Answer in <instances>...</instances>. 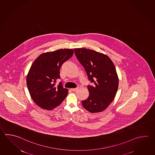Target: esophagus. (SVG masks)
I'll return each instance as SVG.
<instances>
[{
	"instance_id": "1",
	"label": "esophagus",
	"mask_w": 155,
	"mask_h": 155,
	"mask_svg": "<svg viewBox=\"0 0 155 155\" xmlns=\"http://www.w3.org/2000/svg\"><path fill=\"white\" fill-rule=\"evenodd\" d=\"M78 89V88H71V90L72 91H77Z\"/></svg>"
}]
</instances>
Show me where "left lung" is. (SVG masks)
I'll return each mask as SVG.
<instances>
[{
	"mask_svg": "<svg viewBox=\"0 0 155 155\" xmlns=\"http://www.w3.org/2000/svg\"><path fill=\"white\" fill-rule=\"evenodd\" d=\"M78 60L85 69L89 81V97L82 101L83 107L90 113L104 110L113 101L119 85L114 63L104 54L84 48H74Z\"/></svg>",
	"mask_w": 155,
	"mask_h": 155,
	"instance_id": "8db88e82",
	"label": "left lung"
}]
</instances>
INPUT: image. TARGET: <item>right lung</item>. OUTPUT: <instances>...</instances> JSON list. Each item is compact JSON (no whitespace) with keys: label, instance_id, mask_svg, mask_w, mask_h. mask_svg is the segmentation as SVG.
Wrapping results in <instances>:
<instances>
[{"label":"right lung","instance_id":"obj_1","mask_svg":"<svg viewBox=\"0 0 155 155\" xmlns=\"http://www.w3.org/2000/svg\"><path fill=\"white\" fill-rule=\"evenodd\" d=\"M73 49H60L41 54L32 64L28 71L26 84L32 100L38 107L52 110L63 101L68 91L63 88L60 70L65 61L72 57Z\"/></svg>","mask_w":155,"mask_h":155}]
</instances>
